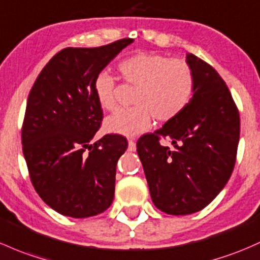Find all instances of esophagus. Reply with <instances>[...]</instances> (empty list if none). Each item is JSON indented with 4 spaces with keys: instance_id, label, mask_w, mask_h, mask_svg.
Segmentation results:
<instances>
[{
    "instance_id": "34e87169",
    "label": "esophagus",
    "mask_w": 260,
    "mask_h": 260,
    "mask_svg": "<svg viewBox=\"0 0 260 260\" xmlns=\"http://www.w3.org/2000/svg\"><path fill=\"white\" fill-rule=\"evenodd\" d=\"M128 148H129L131 151H135V149H136V141H135V139H129V141H128Z\"/></svg>"
}]
</instances>
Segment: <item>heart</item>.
Wrapping results in <instances>:
<instances>
[{
	"label": "heart",
	"mask_w": 260,
	"mask_h": 260,
	"mask_svg": "<svg viewBox=\"0 0 260 260\" xmlns=\"http://www.w3.org/2000/svg\"><path fill=\"white\" fill-rule=\"evenodd\" d=\"M122 78L137 87L132 108L119 109L105 122L107 132L133 137L151 128L152 116L168 122L188 106L194 93V75L187 62L155 53H137L118 66ZM93 91L102 108L117 107V81L108 72L95 76Z\"/></svg>",
	"instance_id": "b5f03b06"
}]
</instances>
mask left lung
<instances>
[{
	"instance_id": "1",
	"label": "left lung",
	"mask_w": 260,
	"mask_h": 260,
	"mask_svg": "<svg viewBox=\"0 0 260 260\" xmlns=\"http://www.w3.org/2000/svg\"><path fill=\"white\" fill-rule=\"evenodd\" d=\"M194 75L188 106L160 129L139 138L137 152L154 206L167 214L199 212L219 194L236 165L239 112L225 82L212 66L187 53ZM172 139L175 148L160 146Z\"/></svg>"
}]
</instances>
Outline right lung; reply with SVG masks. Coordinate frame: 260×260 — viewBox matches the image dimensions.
Listing matches in <instances>:
<instances>
[{"mask_svg": "<svg viewBox=\"0 0 260 260\" xmlns=\"http://www.w3.org/2000/svg\"><path fill=\"white\" fill-rule=\"evenodd\" d=\"M123 38L94 48L67 47L38 75L22 125V149L32 184L47 206L72 218L100 214L113 202L116 167L127 139L92 142L103 112L93 82L123 48Z\"/></svg>", "mask_w": 260, "mask_h": 260, "instance_id": "obj_1", "label": "right lung"}]
</instances>
